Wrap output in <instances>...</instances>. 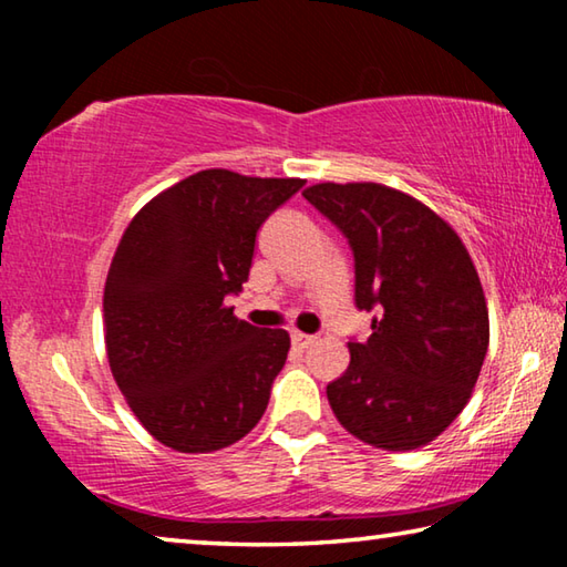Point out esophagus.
Returning a JSON list of instances; mask_svg holds the SVG:
<instances>
[{
    "instance_id": "esophagus-1",
    "label": "esophagus",
    "mask_w": 567,
    "mask_h": 567,
    "mask_svg": "<svg viewBox=\"0 0 567 567\" xmlns=\"http://www.w3.org/2000/svg\"><path fill=\"white\" fill-rule=\"evenodd\" d=\"M292 344L297 350H305V348H310V344H315V338L305 332H292Z\"/></svg>"
}]
</instances>
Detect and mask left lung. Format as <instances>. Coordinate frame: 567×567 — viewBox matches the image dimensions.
<instances>
[{
	"label": "left lung",
	"mask_w": 567,
	"mask_h": 567,
	"mask_svg": "<svg viewBox=\"0 0 567 567\" xmlns=\"http://www.w3.org/2000/svg\"><path fill=\"white\" fill-rule=\"evenodd\" d=\"M302 195L348 237L354 302L378 310L328 385L334 417L392 453L433 443L467 405L491 342L473 257L443 217L395 187L320 182Z\"/></svg>",
	"instance_id": "obj_1"
}]
</instances>
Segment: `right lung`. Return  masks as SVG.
Returning <instances> with one entry per match:
<instances>
[{
	"instance_id": "1",
	"label": "right lung",
	"mask_w": 567,
	"mask_h": 567,
	"mask_svg": "<svg viewBox=\"0 0 567 567\" xmlns=\"http://www.w3.org/2000/svg\"><path fill=\"white\" fill-rule=\"evenodd\" d=\"M302 185L203 169L124 229L104 282V348L134 417L162 445L215 453L265 415L290 334L235 318L225 297L247 282L265 219Z\"/></svg>"
}]
</instances>
